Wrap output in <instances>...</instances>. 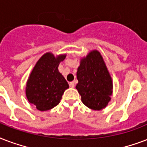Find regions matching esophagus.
Listing matches in <instances>:
<instances>
[{
	"label": "esophagus",
	"instance_id": "obj_1",
	"mask_svg": "<svg viewBox=\"0 0 147 147\" xmlns=\"http://www.w3.org/2000/svg\"><path fill=\"white\" fill-rule=\"evenodd\" d=\"M69 85H70V87H71V88H74V82H70V84H69Z\"/></svg>",
	"mask_w": 147,
	"mask_h": 147
}]
</instances>
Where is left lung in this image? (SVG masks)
<instances>
[{
	"label": "left lung",
	"mask_w": 147,
	"mask_h": 147,
	"mask_svg": "<svg viewBox=\"0 0 147 147\" xmlns=\"http://www.w3.org/2000/svg\"><path fill=\"white\" fill-rule=\"evenodd\" d=\"M76 89L84 105L100 110L108 105L113 94V80L101 53L93 50L80 59Z\"/></svg>",
	"instance_id": "obj_1"
}]
</instances>
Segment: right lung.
I'll list each match as a JSON object with an SVG mask.
<instances>
[{
	"label": "right lung",
	"instance_id": "1",
	"mask_svg": "<svg viewBox=\"0 0 147 147\" xmlns=\"http://www.w3.org/2000/svg\"><path fill=\"white\" fill-rule=\"evenodd\" d=\"M66 54L44 53L33 68L26 84L27 100L40 111L49 110L59 104L69 84L58 70Z\"/></svg>",
	"mask_w": 147,
	"mask_h": 147
}]
</instances>
